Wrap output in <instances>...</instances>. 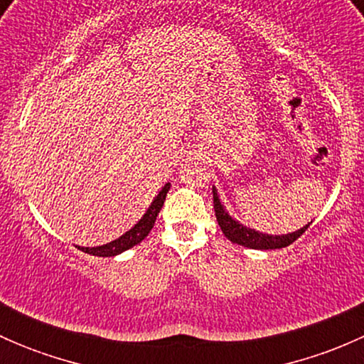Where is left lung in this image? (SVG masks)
I'll use <instances>...</instances> for the list:
<instances>
[{
	"label": "left lung",
	"instance_id": "obj_1",
	"mask_svg": "<svg viewBox=\"0 0 364 364\" xmlns=\"http://www.w3.org/2000/svg\"><path fill=\"white\" fill-rule=\"evenodd\" d=\"M213 205H215V215L216 220H218L220 229L225 234L227 240H230L232 243L243 245V247L247 248H253V250H274V248L289 247V245L294 243L297 237L310 227V223H308L303 229L291 234H285V236H269V234L257 232L255 229H248V227L236 222V220L225 211V208L220 203V197L218 193H216L215 186H213Z\"/></svg>",
	"mask_w": 364,
	"mask_h": 364
}]
</instances>
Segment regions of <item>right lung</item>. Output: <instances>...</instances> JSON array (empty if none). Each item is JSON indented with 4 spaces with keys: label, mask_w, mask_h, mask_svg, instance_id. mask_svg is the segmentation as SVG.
<instances>
[{
    "label": "right lung",
    "mask_w": 364,
    "mask_h": 364,
    "mask_svg": "<svg viewBox=\"0 0 364 364\" xmlns=\"http://www.w3.org/2000/svg\"><path fill=\"white\" fill-rule=\"evenodd\" d=\"M168 188H171V185L167 183V185L160 190L159 196L155 197V200H153L151 205H149L148 211L144 213V216L139 220V223H135V225L132 227L128 232H124L121 237L111 241V243L104 245V247H95V248L77 247V248H79V250H82L84 253H90V255L114 257V255H117V253H121V252L128 250V248L135 247V245H139L146 236H148L149 230L153 229V225H155L156 216H159L161 205H164V200H165V197H167Z\"/></svg>",
    "instance_id": "1"
}]
</instances>
